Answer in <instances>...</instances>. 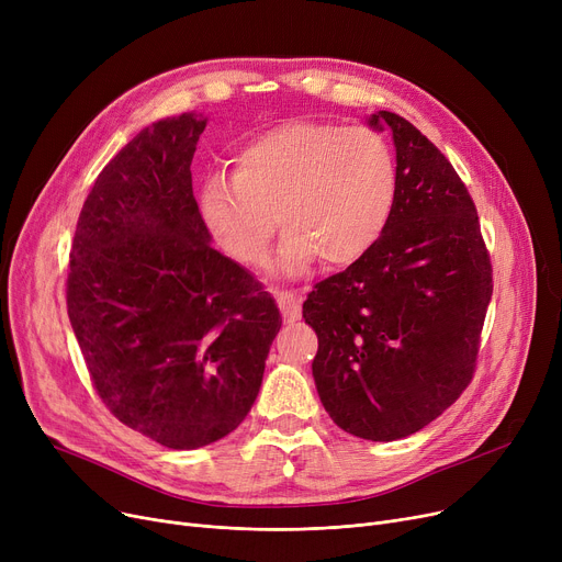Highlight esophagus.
I'll return each mask as SVG.
<instances>
[{"instance_id":"obj_1","label":"esophagus","mask_w":562,"mask_h":562,"mask_svg":"<svg viewBox=\"0 0 562 562\" xmlns=\"http://www.w3.org/2000/svg\"><path fill=\"white\" fill-rule=\"evenodd\" d=\"M276 301L278 307L282 312V318L286 323H296L303 314V301L299 293H291V291H276Z\"/></svg>"}]
</instances>
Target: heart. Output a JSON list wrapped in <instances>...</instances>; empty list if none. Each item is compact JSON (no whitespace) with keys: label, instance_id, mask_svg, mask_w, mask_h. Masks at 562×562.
<instances>
[{"label":"heart","instance_id":"b5f03b06","mask_svg":"<svg viewBox=\"0 0 562 562\" xmlns=\"http://www.w3.org/2000/svg\"><path fill=\"white\" fill-rule=\"evenodd\" d=\"M232 177L214 175L200 189L206 229L232 259L257 266L280 221L286 232L276 269L284 276L303 273L316 255L330 266L358 261L396 200L392 147L367 127L278 125L236 153Z\"/></svg>","mask_w":562,"mask_h":562}]
</instances>
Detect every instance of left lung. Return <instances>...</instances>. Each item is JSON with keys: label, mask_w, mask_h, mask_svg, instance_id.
Listing matches in <instances>:
<instances>
[{"label": "left lung", "mask_w": 562, "mask_h": 562, "mask_svg": "<svg viewBox=\"0 0 562 562\" xmlns=\"http://www.w3.org/2000/svg\"><path fill=\"white\" fill-rule=\"evenodd\" d=\"M396 147L394 210L373 248L314 286L318 398L356 437L394 441L458 401L474 375L492 263L467 187L405 117L378 111Z\"/></svg>", "instance_id": "obj_1"}]
</instances>
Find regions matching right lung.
<instances>
[{
    "mask_svg": "<svg viewBox=\"0 0 562 562\" xmlns=\"http://www.w3.org/2000/svg\"><path fill=\"white\" fill-rule=\"evenodd\" d=\"M202 113L164 117L88 193L68 316L93 385L125 426L191 451L250 412L282 316L269 291L212 248L191 184Z\"/></svg>",
    "mask_w": 562,
    "mask_h": 562,
    "instance_id": "right-lung-1",
    "label": "right lung"
}]
</instances>
